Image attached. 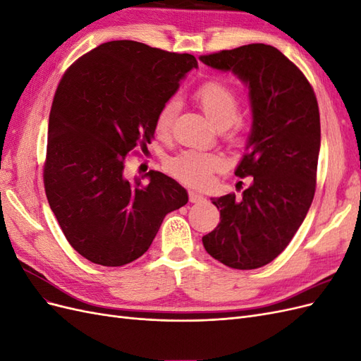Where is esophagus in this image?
Here are the masks:
<instances>
[{
    "mask_svg": "<svg viewBox=\"0 0 361 361\" xmlns=\"http://www.w3.org/2000/svg\"><path fill=\"white\" fill-rule=\"evenodd\" d=\"M203 200V195L199 194L197 191H190V202L191 203H199Z\"/></svg>",
    "mask_w": 361,
    "mask_h": 361,
    "instance_id": "34e87169",
    "label": "esophagus"
}]
</instances>
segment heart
Returning a JSON list of instances; mask_svg holds the SVG:
<instances>
[{
    "mask_svg": "<svg viewBox=\"0 0 361 361\" xmlns=\"http://www.w3.org/2000/svg\"><path fill=\"white\" fill-rule=\"evenodd\" d=\"M207 118L218 128L226 129L231 126L239 114L238 94L221 81H207L194 94ZM179 110V101L170 99L162 105L157 120L155 133L159 137L169 135L171 125ZM221 167V159L215 155L183 152L169 161V170L174 178L202 187L211 179V174Z\"/></svg>",
    "mask_w": 361,
    "mask_h": 361,
    "instance_id": "obj_1",
    "label": "heart"
}]
</instances>
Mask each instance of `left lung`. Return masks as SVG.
I'll use <instances>...</instances> for the list:
<instances>
[{"mask_svg": "<svg viewBox=\"0 0 361 361\" xmlns=\"http://www.w3.org/2000/svg\"><path fill=\"white\" fill-rule=\"evenodd\" d=\"M248 87L251 129L235 174L253 178L238 199L212 197L220 224L202 238L214 259L256 269L288 247L312 204L321 147L319 108L307 78L271 45L251 43L199 57Z\"/></svg>", "mask_w": 361, "mask_h": 361, "instance_id": "8db88e82", "label": "left lung"}]
</instances>
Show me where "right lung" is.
Here are the masks:
<instances>
[{
  "label": "right lung",
  "mask_w": 361,
  "mask_h": 361,
  "mask_svg": "<svg viewBox=\"0 0 361 361\" xmlns=\"http://www.w3.org/2000/svg\"><path fill=\"white\" fill-rule=\"evenodd\" d=\"M197 68L191 54L113 40L63 75L43 180L64 236L93 264L122 267L143 256L166 215L188 203L187 190L161 171L129 180L125 162L137 146L147 150L162 105Z\"/></svg>",
  "instance_id": "obj_1"
}]
</instances>
